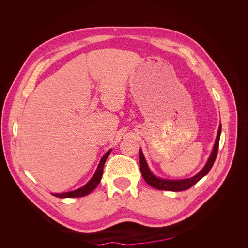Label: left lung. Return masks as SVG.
<instances>
[{
	"label": "left lung",
	"mask_w": 248,
	"mask_h": 248,
	"mask_svg": "<svg viewBox=\"0 0 248 248\" xmlns=\"http://www.w3.org/2000/svg\"><path fill=\"white\" fill-rule=\"evenodd\" d=\"M220 135H221V124L218 129V134L216 137L213 151L211 153V155H210L209 160H208L207 164L202 169V171L200 173H198L196 176H194L189 179H185V180H166V179H160L158 177L154 176L152 174V172L150 171V169L147 165V162L145 160L144 155H142L141 150H140V173H141L142 178L145 179V181L150 186L158 189V190L179 192V191H184V190L191 188L193 185L196 184L199 180H201L204 176H206L208 174V172L211 170V168H212V166L216 160V157H217Z\"/></svg>",
	"instance_id": "left-lung-1"
}]
</instances>
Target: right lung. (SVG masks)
Instances as JSON below:
<instances>
[{
	"label": "right lung",
	"mask_w": 248,
	"mask_h": 248,
	"mask_svg": "<svg viewBox=\"0 0 248 248\" xmlns=\"http://www.w3.org/2000/svg\"><path fill=\"white\" fill-rule=\"evenodd\" d=\"M110 152H111V150H109L101 158L95 174L93 175V177L91 178V180L88 182V183L85 186H83L80 189H77L75 191H71V192H67V193H61V194H52V195H53V196H55V197H58V198H78V197L86 196V195H88L90 192H93L97 187V185L99 184V182L101 180V176H102V172H103L104 163H106Z\"/></svg>",
	"instance_id": "1"
}]
</instances>
